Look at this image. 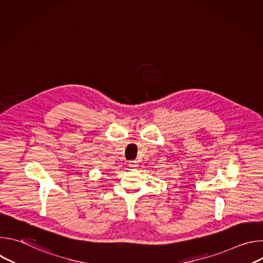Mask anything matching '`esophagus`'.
I'll use <instances>...</instances> for the list:
<instances>
[{"instance_id": "obj_1", "label": "esophagus", "mask_w": 263, "mask_h": 263, "mask_svg": "<svg viewBox=\"0 0 263 263\" xmlns=\"http://www.w3.org/2000/svg\"><path fill=\"white\" fill-rule=\"evenodd\" d=\"M129 167L130 168H133V170H136L138 167V162L136 160H132L129 162Z\"/></svg>"}]
</instances>
